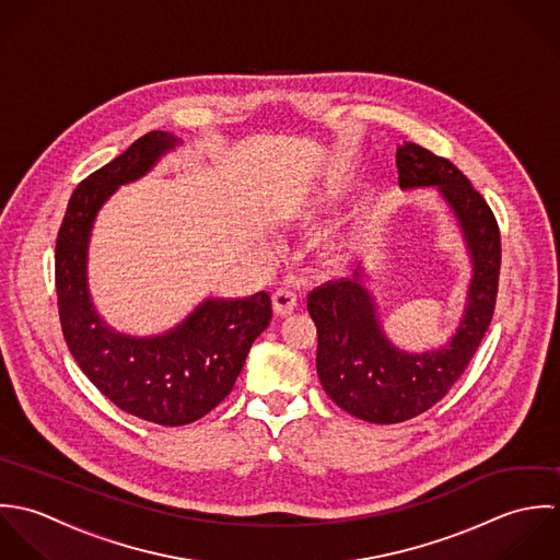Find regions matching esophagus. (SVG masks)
I'll list each match as a JSON object with an SVG mask.
<instances>
[{
    "instance_id": "obj_1",
    "label": "esophagus",
    "mask_w": 560,
    "mask_h": 560,
    "mask_svg": "<svg viewBox=\"0 0 560 560\" xmlns=\"http://www.w3.org/2000/svg\"><path fill=\"white\" fill-rule=\"evenodd\" d=\"M296 307V292L292 288H279L272 294V310L277 316H290Z\"/></svg>"
}]
</instances>
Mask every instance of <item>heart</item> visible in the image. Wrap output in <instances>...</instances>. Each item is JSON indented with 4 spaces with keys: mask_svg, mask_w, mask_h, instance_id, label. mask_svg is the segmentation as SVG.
<instances>
[{
    "mask_svg": "<svg viewBox=\"0 0 560 560\" xmlns=\"http://www.w3.org/2000/svg\"><path fill=\"white\" fill-rule=\"evenodd\" d=\"M327 199L325 197H316V199H310L305 206H303V210H301V217L303 219H312V217H316L318 212H323L325 208H327Z\"/></svg>",
    "mask_w": 560,
    "mask_h": 560,
    "instance_id": "1",
    "label": "heart"
}]
</instances>
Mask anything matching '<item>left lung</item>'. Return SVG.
<instances>
[{"instance_id": "obj_1", "label": "left lung", "mask_w": 560, "mask_h": 560, "mask_svg": "<svg viewBox=\"0 0 560 560\" xmlns=\"http://www.w3.org/2000/svg\"><path fill=\"white\" fill-rule=\"evenodd\" d=\"M396 166L405 190L438 186L463 231L474 275L456 334L446 346L427 352L400 350L381 331L374 301L361 285V268L352 279L329 281L310 292L320 383L337 407L372 424L411 420L446 396L489 329L502 259L491 208L450 160L405 142L396 151Z\"/></svg>"}]
</instances>
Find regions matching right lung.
<instances>
[{
  "mask_svg": "<svg viewBox=\"0 0 560 560\" xmlns=\"http://www.w3.org/2000/svg\"><path fill=\"white\" fill-rule=\"evenodd\" d=\"M182 140L149 131L71 195L56 240V292L65 341L89 376L118 409L160 427H184L208 416L233 389L246 354L270 325L266 292L246 299H208L164 336L116 334L89 294V240L100 208Z\"/></svg>",
  "mask_w": 560,
  "mask_h": 560,
  "instance_id": "1",
  "label": "right lung"
}]
</instances>
